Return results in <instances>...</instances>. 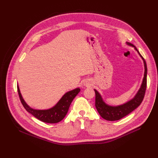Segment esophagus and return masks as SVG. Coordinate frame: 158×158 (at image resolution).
<instances>
[{"mask_svg": "<svg viewBox=\"0 0 158 158\" xmlns=\"http://www.w3.org/2000/svg\"><path fill=\"white\" fill-rule=\"evenodd\" d=\"M84 85H85V86H88V85H89V83H86V82H85V83H84Z\"/></svg>", "mask_w": 158, "mask_h": 158, "instance_id": "34e87169", "label": "esophagus"}]
</instances>
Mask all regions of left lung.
Listing matches in <instances>:
<instances>
[{
	"mask_svg": "<svg viewBox=\"0 0 158 158\" xmlns=\"http://www.w3.org/2000/svg\"><path fill=\"white\" fill-rule=\"evenodd\" d=\"M126 44L128 46H131L135 48L136 51L138 52L140 58H142L144 67H145V72H144V77L143 79V81L141 85H140L139 91L137 92L136 95L134 96L131 100L127 101L126 102L122 104L119 105H109L106 104L102 98V96L100 94L94 89L96 94V100H95V106L96 108L98 110L100 115L101 116L103 119L108 121H117L120 119L123 118V117L126 116L134 110L136 109L138 107L140 103L142 102L144 96L145 94V90L147 88V64L145 59L143 57L140 55V53L136 49V47L132 43L129 42H126Z\"/></svg>",
	"mask_w": 158,
	"mask_h": 158,
	"instance_id": "left-lung-1",
	"label": "left lung"
}]
</instances>
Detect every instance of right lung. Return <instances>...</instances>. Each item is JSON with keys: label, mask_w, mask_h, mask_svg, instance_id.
<instances>
[{"label": "right lung", "mask_w": 158, "mask_h": 158, "mask_svg": "<svg viewBox=\"0 0 158 158\" xmlns=\"http://www.w3.org/2000/svg\"><path fill=\"white\" fill-rule=\"evenodd\" d=\"M80 90L81 89L79 88H77L67 92L52 108L48 109H35L30 106L25 102L21 92H20V89L18 84V94L21 102L25 109L28 113L32 114L33 116H35L36 118L41 120V122L49 123H58L64 118L67 112H68L70 104L75 98V97L78 94Z\"/></svg>", "instance_id": "right-lung-1"}]
</instances>
